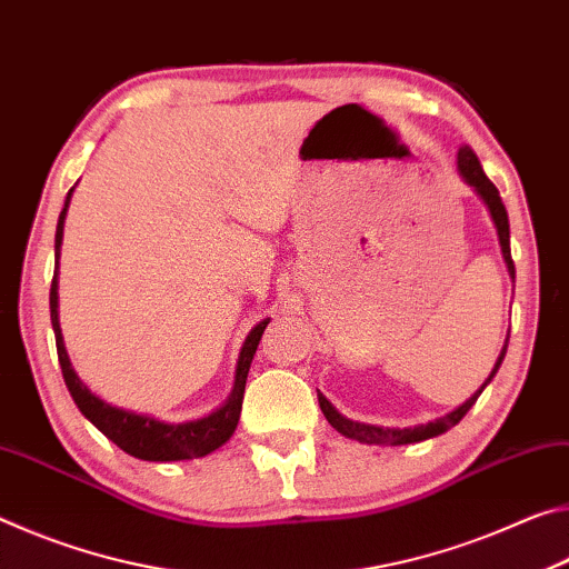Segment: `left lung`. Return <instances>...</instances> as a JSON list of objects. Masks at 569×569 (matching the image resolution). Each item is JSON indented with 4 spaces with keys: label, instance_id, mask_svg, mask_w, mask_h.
Here are the masks:
<instances>
[{
    "label": "left lung",
    "instance_id": "8db88e82",
    "mask_svg": "<svg viewBox=\"0 0 569 569\" xmlns=\"http://www.w3.org/2000/svg\"><path fill=\"white\" fill-rule=\"evenodd\" d=\"M457 170L459 176L465 178L467 186L475 188L477 196L481 198V203L487 206L489 216H492V223L497 228V238H499V248H502V258L507 263V271L509 276L515 278V263H512V253H509V218H507V208L502 203V198H499V190L495 188V182L485 176V170H481V162L475 156V150L469 146H461L457 152ZM509 341V339H507ZM507 341L502 346V353H499V359L495 363L492 373H489L487 381L481 383V389L477 393H471V397L457 407L455 411L445 413V417H439L429 423H419V427H407V429H397V427H377V423H363V421H353V419H346L343 413L336 411L333 403L323 397L319 391V403H321V411L326 421L331 423V427L339 431V435L349 437L361 441V445H381V447H399V445H417V441L423 439H431V437H439L449 431L451 427H457V423L465 419V413L475 407V401L479 399V393L485 391V387L489 381L495 379V373L499 366L505 361V353H507Z\"/></svg>",
    "mask_w": 569,
    "mask_h": 569
}]
</instances>
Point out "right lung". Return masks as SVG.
Masks as SVG:
<instances>
[{
  "label": "right lung",
  "mask_w": 569,
  "mask_h": 569,
  "mask_svg": "<svg viewBox=\"0 0 569 569\" xmlns=\"http://www.w3.org/2000/svg\"><path fill=\"white\" fill-rule=\"evenodd\" d=\"M72 192L74 188H70V192H67L64 208L60 213V220H57V233H54L57 261H60L64 218H67V208H70ZM57 298L60 296H57V273H54L52 288H50V316H52V329H54V341H57V356H60L67 389H70L77 409L84 413V419L92 421L94 427H98L110 441H114L122 451H128V455L134 459H146V461L198 459V457L210 455V451H216L218 447H223L226 441L233 437L240 419V407H243V391H246L250 361H253L258 341H261L266 326L271 319H263L261 323H256L253 329H250L243 349H240V356H238L233 391H230V397L226 399L223 407L210 411L208 417L170 423V421H160L156 417H150V413H138L130 409L112 407V403L94 397V393L84 387V381H80V377H77V371L70 363V356H67V349H64L60 313H57L60 301H57Z\"/></svg>",
  "instance_id": "add662e5"
}]
</instances>
